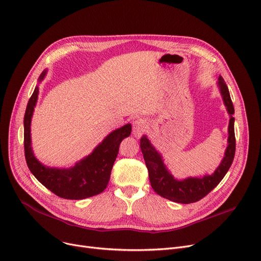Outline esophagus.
Listing matches in <instances>:
<instances>
[{"label":"esophagus","mask_w":261,"mask_h":261,"mask_svg":"<svg viewBox=\"0 0 261 261\" xmlns=\"http://www.w3.org/2000/svg\"><path fill=\"white\" fill-rule=\"evenodd\" d=\"M146 128H147L146 120L144 118H136L133 121V128H132L133 135L137 138L141 137L142 134L146 131Z\"/></svg>","instance_id":"esophagus-1"}]
</instances>
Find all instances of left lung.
Returning <instances> with one entry per match:
<instances>
[{"mask_svg": "<svg viewBox=\"0 0 261 261\" xmlns=\"http://www.w3.org/2000/svg\"><path fill=\"white\" fill-rule=\"evenodd\" d=\"M218 86L222 99L227 110L231 116L229 123V138L228 147L224 153V158L219 167L212 175H204L203 177H189L184 180H177L170 174L164 165L161 154L150 144L146 136L141 138V149L144 160L149 172V179L152 189L156 193L169 200L179 203H192L200 200L221 181L230 169L236 148V140L234 132V106L230 96L229 88L223 79L219 76Z\"/></svg>", "mask_w": 261, "mask_h": 261, "instance_id": "left-lung-1", "label": "left lung"}]
</instances>
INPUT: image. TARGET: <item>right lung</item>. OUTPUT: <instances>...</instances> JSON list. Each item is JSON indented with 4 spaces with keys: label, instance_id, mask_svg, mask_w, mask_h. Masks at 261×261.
<instances>
[{
    "label": "right lung",
    "instance_id": "1",
    "mask_svg": "<svg viewBox=\"0 0 261 261\" xmlns=\"http://www.w3.org/2000/svg\"><path fill=\"white\" fill-rule=\"evenodd\" d=\"M46 70L39 77L41 82ZM39 88L36 87L24 116V149L27 166L36 178L52 193L65 199H84L101 193L107 188L111 170L116 160L119 144L131 133L127 124L111 132L93 152L70 169H54L43 166L32 153L30 123L38 100Z\"/></svg>",
    "mask_w": 261,
    "mask_h": 261
}]
</instances>
